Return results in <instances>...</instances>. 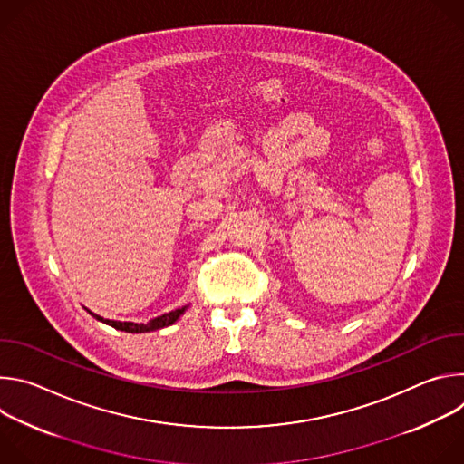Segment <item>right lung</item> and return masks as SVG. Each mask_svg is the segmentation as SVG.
<instances>
[{
  "label": "right lung",
  "instance_id": "1",
  "mask_svg": "<svg viewBox=\"0 0 464 464\" xmlns=\"http://www.w3.org/2000/svg\"><path fill=\"white\" fill-rule=\"evenodd\" d=\"M187 308H188V304H185V306H181V308H176V310H172V312H167V314H163V315H160V317H154V319H150L149 323L113 321V319H104V317H101V315L93 314V312H92V310H88V308H86V312H88L90 315H93L97 321L106 323V324H110V326L117 328V330H122V333H130V334H143V333H152V330H160V328L170 326L172 323H176V321L185 314V310H187Z\"/></svg>",
  "mask_w": 464,
  "mask_h": 464
}]
</instances>
